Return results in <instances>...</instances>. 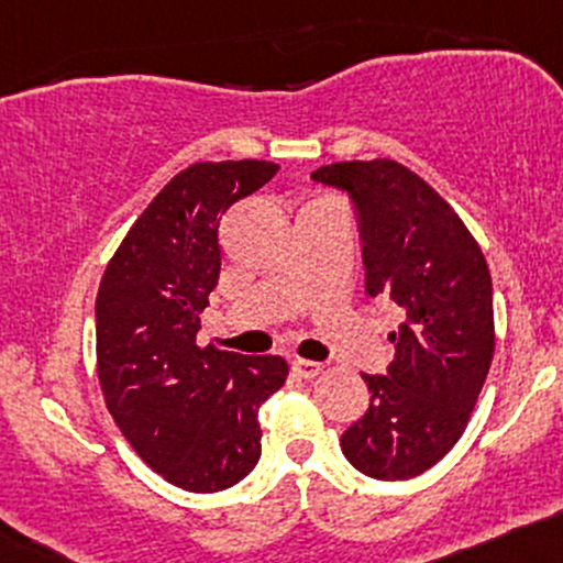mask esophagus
I'll list each match as a JSON object with an SVG mask.
<instances>
[{
	"instance_id": "esophagus-1",
	"label": "esophagus",
	"mask_w": 563,
	"mask_h": 563,
	"mask_svg": "<svg viewBox=\"0 0 563 563\" xmlns=\"http://www.w3.org/2000/svg\"><path fill=\"white\" fill-rule=\"evenodd\" d=\"M291 368L296 376H301V379H314V376L323 372V366H320V363L305 361V357H296V361L291 363Z\"/></svg>"
}]
</instances>
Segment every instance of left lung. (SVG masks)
<instances>
[{
	"label": "left lung",
	"instance_id": "1",
	"mask_svg": "<svg viewBox=\"0 0 563 563\" xmlns=\"http://www.w3.org/2000/svg\"><path fill=\"white\" fill-rule=\"evenodd\" d=\"M350 191L361 216L366 291L406 312L387 376L361 374L368 411L342 435L352 467L406 481L452 452L494 355L492 275L481 245L424 178L395 159H350L312 173Z\"/></svg>",
	"mask_w": 563,
	"mask_h": 563
}]
</instances>
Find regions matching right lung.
Returning a JSON list of instances; mask_svg holds the SVG:
<instances>
[{
	"mask_svg": "<svg viewBox=\"0 0 563 563\" xmlns=\"http://www.w3.org/2000/svg\"><path fill=\"white\" fill-rule=\"evenodd\" d=\"M275 173L267 159L176 173L98 286L96 368L107 409L135 454L184 492L230 489L256 467L258 409L288 376L280 355L197 344L221 272V216Z\"/></svg>",
	"mask_w": 563,
	"mask_h": 563,
	"instance_id": "add662e5",
	"label": "right lung"
}]
</instances>
